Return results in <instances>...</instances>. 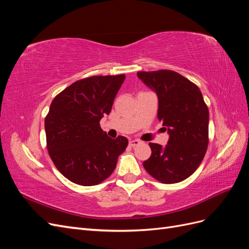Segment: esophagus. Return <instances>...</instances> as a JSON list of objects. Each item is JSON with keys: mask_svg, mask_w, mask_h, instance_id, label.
I'll return each mask as SVG.
<instances>
[{"mask_svg": "<svg viewBox=\"0 0 249 249\" xmlns=\"http://www.w3.org/2000/svg\"><path fill=\"white\" fill-rule=\"evenodd\" d=\"M140 143H141V142H140L139 140H136V139H135V140H131V141H130V146H132V147H135V146L139 145Z\"/></svg>", "mask_w": 249, "mask_h": 249, "instance_id": "esophagus-1", "label": "esophagus"}]
</instances>
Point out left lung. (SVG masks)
Returning <instances> with one entry per match:
<instances>
[{"mask_svg": "<svg viewBox=\"0 0 249 249\" xmlns=\"http://www.w3.org/2000/svg\"><path fill=\"white\" fill-rule=\"evenodd\" d=\"M138 78L158 95V118L169 134L164 147L149 143L145 170L163 184L189 178L198 168L209 144V109L199 88L173 71H138Z\"/></svg>", "mask_w": 249, "mask_h": 249, "instance_id": "obj_1", "label": "left lung"}]
</instances>
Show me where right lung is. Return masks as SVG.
I'll return each instance as SVG.
<instances>
[{
  "label": "right lung",
  "mask_w": 249,
  "mask_h": 249,
  "mask_svg": "<svg viewBox=\"0 0 249 249\" xmlns=\"http://www.w3.org/2000/svg\"><path fill=\"white\" fill-rule=\"evenodd\" d=\"M124 79V74L82 79L53 100L44 119L47 148L57 169L71 182L81 186L102 183L125 150V137L112 139L100 125Z\"/></svg>",
  "instance_id": "1"
}]
</instances>
